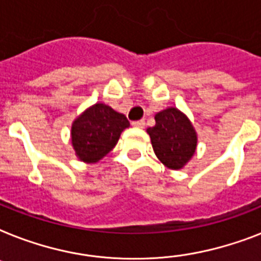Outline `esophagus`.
Returning a JSON list of instances; mask_svg holds the SVG:
<instances>
[{
	"instance_id": "obj_1",
	"label": "esophagus",
	"mask_w": 261,
	"mask_h": 261,
	"mask_svg": "<svg viewBox=\"0 0 261 261\" xmlns=\"http://www.w3.org/2000/svg\"><path fill=\"white\" fill-rule=\"evenodd\" d=\"M133 126L137 127V128H143L145 127V120H135V122H133Z\"/></svg>"
}]
</instances>
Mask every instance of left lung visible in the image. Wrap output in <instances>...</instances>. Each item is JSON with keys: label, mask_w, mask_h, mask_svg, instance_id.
Here are the masks:
<instances>
[{"label": "left lung", "mask_w": 261, "mask_h": 261, "mask_svg": "<svg viewBox=\"0 0 261 261\" xmlns=\"http://www.w3.org/2000/svg\"><path fill=\"white\" fill-rule=\"evenodd\" d=\"M155 126L147 128L156 158L171 170H181L194 155L197 131L190 119L177 107L156 112Z\"/></svg>", "instance_id": "1"}]
</instances>
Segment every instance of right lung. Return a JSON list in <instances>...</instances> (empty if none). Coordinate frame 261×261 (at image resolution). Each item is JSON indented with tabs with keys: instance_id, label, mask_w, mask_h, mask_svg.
Masks as SVG:
<instances>
[{
	"instance_id": "right-lung-1",
	"label": "right lung",
	"mask_w": 261,
	"mask_h": 261,
	"mask_svg": "<svg viewBox=\"0 0 261 261\" xmlns=\"http://www.w3.org/2000/svg\"><path fill=\"white\" fill-rule=\"evenodd\" d=\"M130 122L120 112L105 103H95L80 114L71 126V142L77 160L96 164L105 158L119 141Z\"/></svg>"
}]
</instances>
